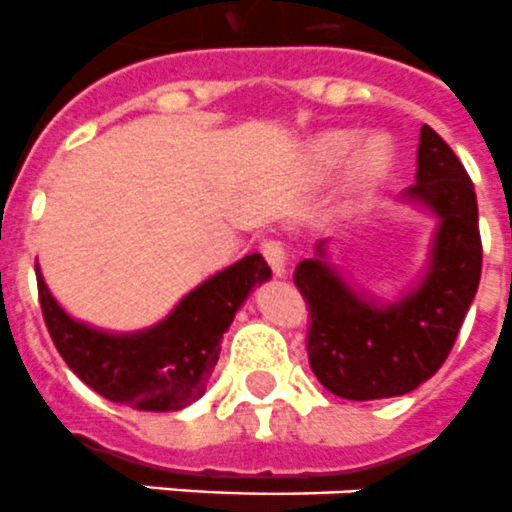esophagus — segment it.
<instances>
[{"instance_id": "1", "label": "esophagus", "mask_w": 512, "mask_h": 512, "mask_svg": "<svg viewBox=\"0 0 512 512\" xmlns=\"http://www.w3.org/2000/svg\"><path fill=\"white\" fill-rule=\"evenodd\" d=\"M263 257L268 260L270 270L276 273L278 278L286 276V268H289V257H286V247L278 239H265L263 242Z\"/></svg>"}]
</instances>
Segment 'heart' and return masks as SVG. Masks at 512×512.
Wrapping results in <instances>:
<instances>
[{
    "label": "heart",
    "mask_w": 512,
    "mask_h": 512,
    "mask_svg": "<svg viewBox=\"0 0 512 512\" xmlns=\"http://www.w3.org/2000/svg\"><path fill=\"white\" fill-rule=\"evenodd\" d=\"M359 145V135L349 130H333L325 132V135L315 137L309 143L307 158L312 163V169L328 174V171L338 169L341 163H346V158L351 156ZM390 166H393V148L385 137H372L359 148L354 163H351V182L359 187V190H369L380 184L385 176H388Z\"/></svg>",
    "instance_id": "heart-1"
}]
</instances>
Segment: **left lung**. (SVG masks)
Segmentation results:
<instances>
[{
    "instance_id": "obj_1",
    "label": "left lung",
    "mask_w": 512,
    "mask_h": 512,
    "mask_svg": "<svg viewBox=\"0 0 512 512\" xmlns=\"http://www.w3.org/2000/svg\"><path fill=\"white\" fill-rule=\"evenodd\" d=\"M403 200L437 216L427 273L398 302L351 289L328 263V239L294 270L309 307V367L330 393L377 401L411 393L453 349L482 278V236L474 184L450 145L424 124L416 184Z\"/></svg>"
}]
</instances>
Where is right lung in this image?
I'll list each match as a JSON object with an SVG mask.
<instances>
[{
  "instance_id": "1",
  "label": "right lung",
  "mask_w": 512,
  "mask_h": 512,
  "mask_svg": "<svg viewBox=\"0 0 512 512\" xmlns=\"http://www.w3.org/2000/svg\"><path fill=\"white\" fill-rule=\"evenodd\" d=\"M49 336L88 388L140 411H179L200 398L218 362L221 338L249 291L270 278L263 255H247L210 276L166 320L137 333H106L72 320L51 296L36 263Z\"/></svg>"
}]
</instances>
